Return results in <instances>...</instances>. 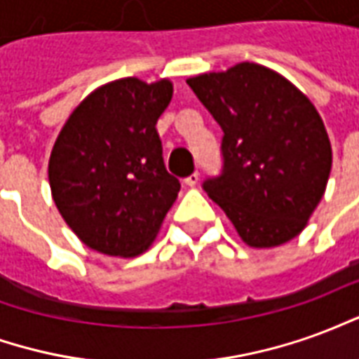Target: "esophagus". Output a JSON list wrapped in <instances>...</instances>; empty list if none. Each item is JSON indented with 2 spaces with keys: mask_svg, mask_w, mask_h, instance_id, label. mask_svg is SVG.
<instances>
[{
  "mask_svg": "<svg viewBox=\"0 0 359 359\" xmlns=\"http://www.w3.org/2000/svg\"><path fill=\"white\" fill-rule=\"evenodd\" d=\"M198 180H200V175H198V172H192L190 177H187V179H184V184L190 188H194L196 184H198Z\"/></svg>",
  "mask_w": 359,
  "mask_h": 359,
  "instance_id": "1",
  "label": "esophagus"
}]
</instances>
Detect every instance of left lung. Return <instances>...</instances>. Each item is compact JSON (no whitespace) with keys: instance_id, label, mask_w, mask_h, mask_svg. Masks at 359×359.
<instances>
[{"instance_id":"left-lung-1","label":"left lung","mask_w":359,"mask_h":359,"mask_svg":"<svg viewBox=\"0 0 359 359\" xmlns=\"http://www.w3.org/2000/svg\"><path fill=\"white\" fill-rule=\"evenodd\" d=\"M223 128L225 169L205 192L250 248H275L306 229L332 167L323 118L300 88L257 63L187 79Z\"/></svg>"}]
</instances>
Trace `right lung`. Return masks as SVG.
Masks as SVG:
<instances>
[{
    "mask_svg": "<svg viewBox=\"0 0 359 359\" xmlns=\"http://www.w3.org/2000/svg\"><path fill=\"white\" fill-rule=\"evenodd\" d=\"M171 97L169 79H117L92 90L59 130L48 163L51 198L90 250L136 257L161 231L180 190L156 128Z\"/></svg>",
    "mask_w": 359,
    "mask_h": 359,
    "instance_id": "1",
    "label": "right lung"
}]
</instances>
